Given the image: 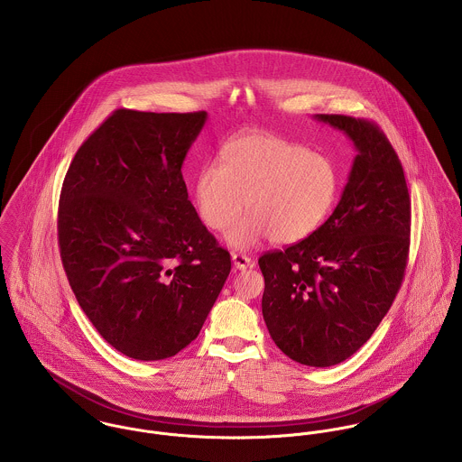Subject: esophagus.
I'll return each mask as SVG.
<instances>
[{"mask_svg": "<svg viewBox=\"0 0 462 462\" xmlns=\"http://www.w3.org/2000/svg\"><path fill=\"white\" fill-rule=\"evenodd\" d=\"M231 260H233V266L236 268V270H247V268H253L254 263H253V260L251 258H247L245 254H233L231 256Z\"/></svg>", "mask_w": 462, "mask_h": 462, "instance_id": "esophagus-1", "label": "esophagus"}]
</instances>
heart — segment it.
I'll list each match as a JSON object with an SVG mask.
<instances>
[{"instance_id": "1", "label": "heart", "mask_w": 462, "mask_h": 462, "mask_svg": "<svg viewBox=\"0 0 462 462\" xmlns=\"http://www.w3.org/2000/svg\"><path fill=\"white\" fill-rule=\"evenodd\" d=\"M336 192L337 172L328 156L270 133L233 140L222 151V165H204L196 181L199 215L208 227L226 229L244 206L249 211L226 233L235 249L266 238L288 245L311 236Z\"/></svg>"}]
</instances>
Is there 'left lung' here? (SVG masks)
<instances>
[{
	"mask_svg": "<svg viewBox=\"0 0 462 462\" xmlns=\"http://www.w3.org/2000/svg\"><path fill=\"white\" fill-rule=\"evenodd\" d=\"M315 119L352 140L348 181L311 236L258 263L272 339L290 359L326 368L356 354L390 311L407 264L411 199L395 149L374 123Z\"/></svg>",
	"mask_w": 462,
	"mask_h": 462,
	"instance_id": "left-lung-1",
	"label": "left lung"
}]
</instances>
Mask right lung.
<instances>
[{"instance_id":"obj_1","label":"right lung","mask_w":462,"mask_h":462,"mask_svg":"<svg viewBox=\"0 0 462 462\" xmlns=\"http://www.w3.org/2000/svg\"><path fill=\"white\" fill-rule=\"evenodd\" d=\"M206 119L116 110L67 171L59 244L69 284L132 359H167L192 343L231 272L181 174Z\"/></svg>"}]
</instances>
